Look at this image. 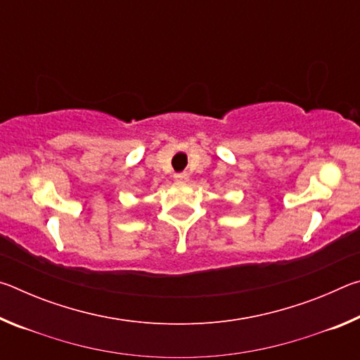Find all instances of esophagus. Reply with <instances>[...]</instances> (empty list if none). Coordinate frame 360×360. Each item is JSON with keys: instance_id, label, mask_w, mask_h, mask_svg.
<instances>
[{"instance_id": "1", "label": "esophagus", "mask_w": 360, "mask_h": 360, "mask_svg": "<svg viewBox=\"0 0 360 360\" xmlns=\"http://www.w3.org/2000/svg\"><path fill=\"white\" fill-rule=\"evenodd\" d=\"M174 179L178 182H187L188 181V174L187 173H178L174 174Z\"/></svg>"}]
</instances>
